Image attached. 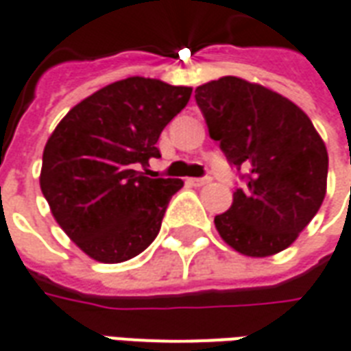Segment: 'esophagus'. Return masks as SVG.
Returning <instances> with one entry per match:
<instances>
[{
  "instance_id": "obj_1",
  "label": "esophagus",
  "mask_w": 351,
  "mask_h": 351,
  "mask_svg": "<svg viewBox=\"0 0 351 351\" xmlns=\"http://www.w3.org/2000/svg\"><path fill=\"white\" fill-rule=\"evenodd\" d=\"M210 181L211 178H191L189 183H191V185H195V187H202V185H208Z\"/></svg>"
}]
</instances>
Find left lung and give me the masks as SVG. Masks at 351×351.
Returning <instances> with one entry per match:
<instances>
[{"instance_id": "left-lung-1", "label": "left lung", "mask_w": 351, "mask_h": 351, "mask_svg": "<svg viewBox=\"0 0 351 351\" xmlns=\"http://www.w3.org/2000/svg\"><path fill=\"white\" fill-rule=\"evenodd\" d=\"M195 98L210 138L245 181L215 215L221 238L247 257L289 247L327 191L329 156L312 121L282 94L240 77L202 84Z\"/></svg>"}]
</instances>
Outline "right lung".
Here are the masks:
<instances>
[{"label":"right lung","instance_id":"1","mask_svg":"<svg viewBox=\"0 0 351 351\" xmlns=\"http://www.w3.org/2000/svg\"><path fill=\"white\" fill-rule=\"evenodd\" d=\"M191 86L128 77L104 86L64 117L43 151L41 191L56 223L100 263L147 250L181 180L147 178L156 141L191 98Z\"/></svg>","mask_w":351,"mask_h":351}]
</instances>
